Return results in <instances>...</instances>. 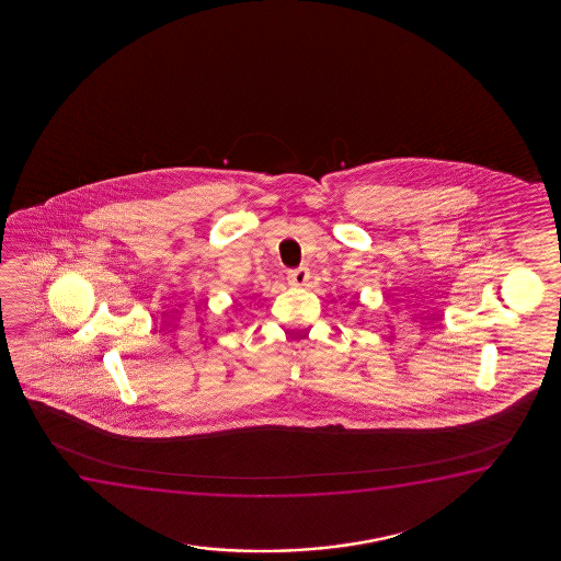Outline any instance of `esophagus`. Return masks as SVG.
Listing matches in <instances>:
<instances>
[{
	"mask_svg": "<svg viewBox=\"0 0 561 561\" xmlns=\"http://www.w3.org/2000/svg\"><path fill=\"white\" fill-rule=\"evenodd\" d=\"M308 279H310V270L308 268L291 270V272L287 274V282L295 285V287L307 285Z\"/></svg>",
	"mask_w": 561,
	"mask_h": 561,
	"instance_id": "obj_1",
	"label": "esophagus"
}]
</instances>
